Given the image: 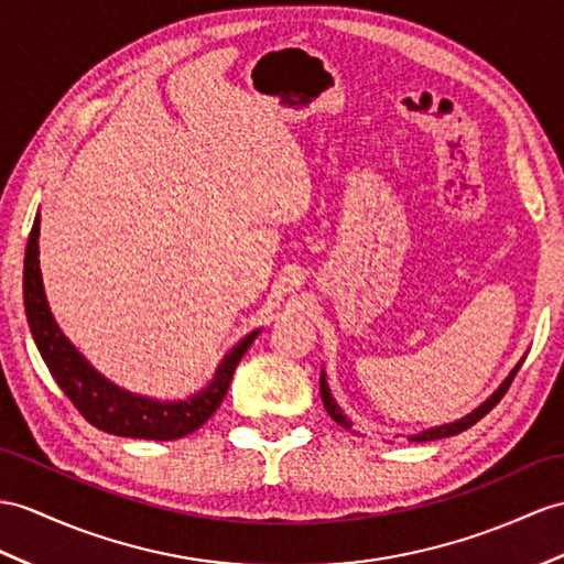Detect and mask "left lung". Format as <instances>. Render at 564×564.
I'll return each mask as SVG.
<instances>
[{
	"label": "left lung",
	"mask_w": 564,
	"mask_h": 564,
	"mask_svg": "<svg viewBox=\"0 0 564 564\" xmlns=\"http://www.w3.org/2000/svg\"><path fill=\"white\" fill-rule=\"evenodd\" d=\"M519 366H521V364H517V368L512 370V373L505 378V382H502V386L496 390V394H492L490 400H486L484 404H480L476 411H471L469 416H464V419H459V421H455V423H447V425H437V429H431V431H423V433H419V435L411 437V441H414V443H425V441H441V437H449V435H457V433H462V431H466V429H471V425H474L476 421L484 419V416L488 414V411H490L492 406H496V404L502 400L505 392L510 390V386H512V380H514V376H517ZM321 394H323V404H325V409H327L329 419L337 421V423L341 425V429H351V423L345 419V414H341L339 406L335 404L333 394H329V390H327V386H325V378H321Z\"/></svg>",
	"instance_id": "1"
}]
</instances>
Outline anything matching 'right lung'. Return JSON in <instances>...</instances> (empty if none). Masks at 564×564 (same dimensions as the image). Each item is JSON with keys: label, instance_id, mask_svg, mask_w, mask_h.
<instances>
[{"label": "right lung", "instance_id": "1", "mask_svg": "<svg viewBox=\"0 0 564 564\" xmlns=\"http://www.w3.org/2000/svg\"><path fill=\"white\" fill-rule=\"evenodd\" d=\"M37 237L40 215L33 223L23 260L25 318H29L33 339L40 354H43L52 378L57 380V386L64 390L68 400L74 402L78 414L105 433H115L123 437H143V441H176V437H184L200 429V425L215 414L217 406L223 404L231 376H235L241 356L253 345L258 333L243 337L239 345L225 356V361L219 364L217 376L210 386L196 397H191L188 402L162 404L155 400H145V397L123 392L109 380H105L98 370L74 349L72 341L62 335V329L54 323L43 290V278H40Z\"/></svg>", "mask_w": 564, "mask_h": 564}]
</instances>
